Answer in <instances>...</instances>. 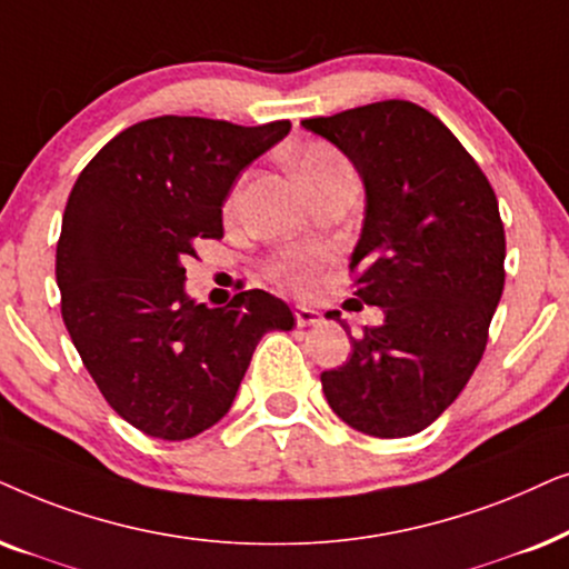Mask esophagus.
<instances>
[{
	"label": "esophagus",
	"mask_w": 569,
	"mask_h": 569,
	"mask_svg": "<svg viewBox=\"0 0 569 569\" xmlns=\"http://www.w3.org/2000/svg\"><path fill=\"white\" fill-rule=\"evenodd\" d=\"M293 317H297V325H299V328H309V325H317V322L322 320V315L317 312V309H312V307H305V305L293 307Z\"/></svg>",
	"instance_id": "1"
}]
</instances>
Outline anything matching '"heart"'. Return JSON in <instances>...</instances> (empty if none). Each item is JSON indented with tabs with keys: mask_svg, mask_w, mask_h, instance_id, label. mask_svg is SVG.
Segmentation results:
<instances>
[{
	"mask_svg": "<svg viewBox=\"0 0 569 569\" xmlns=\"http://www.w3.org/2000/svg\"><path fill=\"white\" fill-rule=\"evenodd\" d=\"M343 158H340L336 150L328 148V146H320V142H312V146H307L301 150L299 158H297V169H299V177L301 179H309L315 177V173H320L322 169H328L332 163H340ZM233 202H237V197H231L229 206L226 210H233ZM325 260V254L320 249H293V252H286L280 260L272 264V276L283 280L286 286H291V289H307L309 280L317 270H320V264Z\"/></svg>",
	"mask_w": 569,
	"mask_h": 569,
	"instance_id": "b5f03b06",
	"label": "heart"
}]
</instances>
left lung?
<instances>
[{
    "label": "left lung",
    "instance_id": "8db88e82",
    "mask_svg": "<svg viewBox=\"0 0 569 569\" xmlns=\"http://www.w3.org/2000/svg\"><path fill=\"white\" fill-rule=\"evenodd\" d=\"M301 127L356 166L367 192L351 254L356 297L385 312L322 372L332 411L363 435L427 429L479 367L505 289L495 189L456 134L411 101H377Z\"/></svg>",
    "mask_w": 569,
    "mask_h": 569
}]
</instances>
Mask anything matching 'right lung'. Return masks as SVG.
I'll list each match as a JSON object with an SVG mask.
<instances>
[{"instance_id": "add662e5", "label": "right lung", "mask_w": 569, "mask_h": 569, "mask_svg": "<svg viewBox=\"0 0 569 569\" xmlns=\"http://www.w3.org/2000/svg\"><path fill=\"white\" fill-rule=\"evenodd\" d=\"M291 121L156 117L127 127L74 181L57 241L62 320L113 411L148 437L189 439L229 413L260 338L291 330L260 289L226 307L184 291V260L221 239V208Z\"/></svg>"}]
</instances>
